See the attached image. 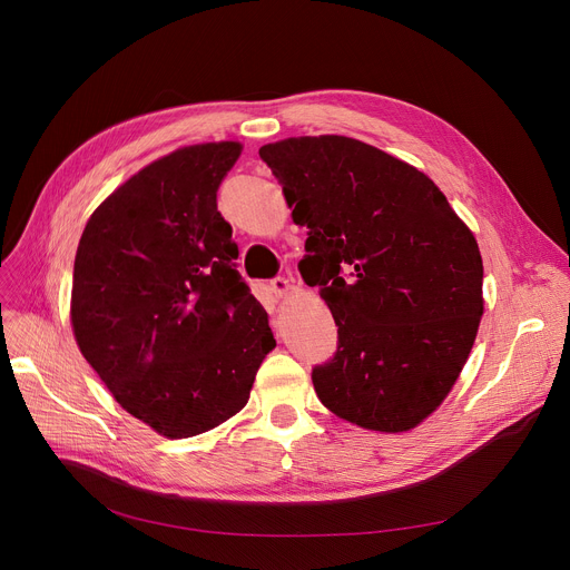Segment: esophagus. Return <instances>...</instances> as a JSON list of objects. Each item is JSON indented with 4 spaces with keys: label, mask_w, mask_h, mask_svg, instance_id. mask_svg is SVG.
<instances>
[{
    "label": "esophagus",
    "mask_w": 570,
    "mask_h": 570,
    "mask_svg": "<svg viewBox=\"0 0 570 570\" xmlns=\"http://www.w3.org/2000/svg\"><path fill=\"white\" fill-rule=\"evenodd\" d=\"M271 288H273V293H275L277 297H286V295L293 291V284H291L286 277H275V279L271 282Z\"/></svg>",
    "instance_id": "1"
}]
</instances>
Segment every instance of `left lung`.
<instances>
[{
    "label": "left lung",
    "mask_w": 570,
    "mask_h": 570,
    "mask_svg": "<svg viewBox=\"0 0 570 570\" xmlns=\"http://www.w3.org/2000/svg\"><path fill=\"white\" fill-rule=\"evenodd\" d=\"M258 157L308 229L297 268L338 325L334 358L312 373L321 402L364 430L419 428L452 391L484 314L473 232L425 173L356 138H284Z\"/></svg>",
    "instance_id": "8db88e82"
}]
</instances>
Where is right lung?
Listing matches in <instances>:
<instances>
[{"instance_id":"obj_1","label":"right lung","mask_w":570,"mask_h":570,"mask_svg":"<svg viewBox=\"0 0 570 570\" xmlns=\"http://www.w3.org/2000/svg\"><path fill=\"white\" fill-rule=\"evenodd\" d=\"M240 151L199 142L151 161L97 206L77 247L75 341L116 402L168 439L236 416L277 345L216 202Z\"/></svg>"}]
</instances>
